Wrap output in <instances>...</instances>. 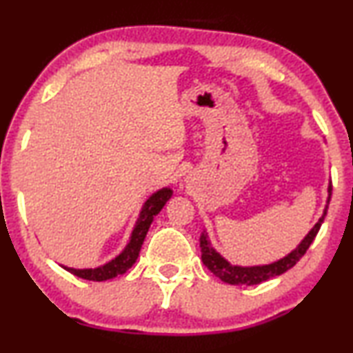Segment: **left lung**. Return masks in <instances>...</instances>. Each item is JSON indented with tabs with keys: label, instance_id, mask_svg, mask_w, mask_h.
Listing matches in <instances>:
<instances>
[{
	"label": "left lung",
	"instance_id": "left-lung-1",
	"mask_svg": "<svg viewBox=\"0 0 353 353\" xmlns=\"http://www.w3.org/2000/svg\"><path fill=\"white\" fill-rule=\"evenodd\" d=\"M331 191H332V186L330 183V186H327L326 207L325 210H323V215L320 216V220H318L315 226L308 231L305 238L297 244L296 249H292L291 252L284 255L283 259L276 260V262H272L267 265H252V267H241V265L230 263L223 255L216 252L209 239V233H207L205 230L201 233L202 262H204L205 267L209 268L215 276H219L221 281L234 284V286H254V284H260L262 281H267L270 278L279 276V274L286 273L288 270H291L294 265L302 259V255L307 252V249L310 248V244L313 243V239H315L316 233L320 231V226L326 216L327 204H330V199H331Z\"/></svg>",
	"mask_w": 353,
	"mask_h": 353
}]
</instances>
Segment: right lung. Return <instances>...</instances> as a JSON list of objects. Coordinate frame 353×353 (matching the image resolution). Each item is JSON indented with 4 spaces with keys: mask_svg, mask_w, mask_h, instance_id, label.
Returning a JSON list of instances; mask_svg holds the SVG:
<instances>
[{
    "mask_svg": "<svg viewBox=\"0 0 353 353\" xmlns=\"http://www.w3.org/2000/svg\"><path fill=\"white\" fill-rule=\"evenodd\" d=\"M172 194L173 191L170 188H162V190L156 191L154 194L148 197L141 207V210H139L137 223L133 226V231L130 234L127 245L112 260H109V262L99 265L96 268H72L65 267V265H61V267L67 270V272H70L72 274H75V276L88 279V281H108V279H112L119 276V274L127 273L133 267V263L137 262L144 238H146L148 231L151 228V223L154 221V216L163 209V205L167 204V201L170 199Z\"/></svg>",
    "mask_w": 353,
    "mask_h": 353,
    "instance_id": "right-lung-1",
    "label": "right lung"
}]
</instances>
